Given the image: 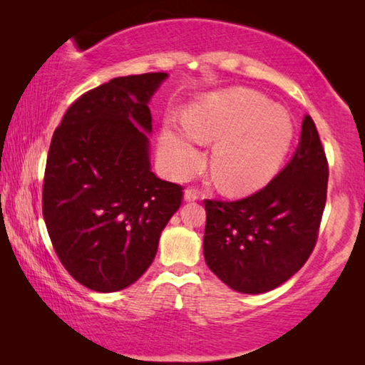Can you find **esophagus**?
<instances>
[{
    "mask_svg": "<svg viewBox=\"0 0 365 365\" xmlns=\"http://www.w3.org/2000/svg\"><path fill=\"white\" fill-rule=\"evenodd\" d=\"M183 197H185V201H196L197 197H200V193H197L195 188H188V190H185Z\"/></svg>",
    "mask_w": 365,
    "mask_h": 365,
    "instance_id": "1",
    "label": "esophagus"
}]
</instances>
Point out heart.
Returning a JSON list of instances; mask_svg holds the SVG:
<instances>
[{
    "label": "heart",
    "instance_id": "1",
    "mask_svg": "<svg viewBox=\"0 0 365 365\" xmlns=\"http://www.w3.org/2000/svg\"><path fill=\"white\" fill-rule=\"evenodd\" d=\"M292 140L285 110L255 91L233 88L191 108L188 128L169 122L160 135V156L170 177L185 178L202 165L196 141H217L209 163L212 180L228 193H248L275 175Z\"/></svg>",
    "mask_w": 365,
    "mask_h": 365
}]
</instances>
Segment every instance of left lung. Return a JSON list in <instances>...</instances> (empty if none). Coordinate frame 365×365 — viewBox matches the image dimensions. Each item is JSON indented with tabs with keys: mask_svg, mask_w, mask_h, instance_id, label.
Instances as JSON below:
<instances>
[{
	"mask_svg": "<svg viewBox=\"0 0 365 365\" xmlns=\"http://www.w3.org/2000/svg\"><path fill=\"white\" fill-rule=\"evenodd\" d=\"M327 182L329 163L316 123L306 115L292 160L262 190L237 201L205 200L207 267L246 294L285 283L317 243Z\"/></svg>",
	"mask_w": 365,
	"mask_h": 365,
	"instance_id": "obj_1",
	"label": "left lung"
}]
</instances>
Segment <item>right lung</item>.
I'll return each instance as SVG.
<instances>
[{
    "instance_id": "right-lung-1",
    "label": "right lung",
    "mask_w": 365,
    "mask_h": 365,
    "mask_svg": "<svg viewBox=\"0 0 365 365\" xmlns=\"http://www.w3.org/2000/svg\"><path fill=\"white\" fill-rule=\"evenodd\" d=\"M165 72L109 80L71 104L54 130L43 217L61 264L83 287L113 293L137 282L182 205L183 187L151 172V110Z\"/></svg>"
}]
</instances>
